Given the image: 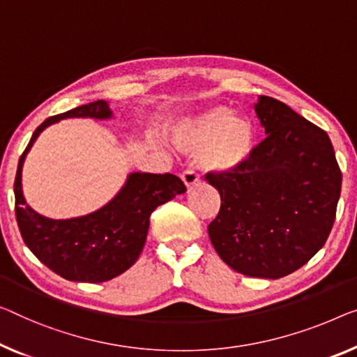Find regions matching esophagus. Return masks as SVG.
Returning a JSON list of instances; mask_svg holds the SVG:
<instances>
[{
	"label": "esophagus",
	"instance_id": "34e87169",
	"mask_svg": "<svg viewBox=\"0 0 357 357\" xmlns=\"http://www.w3.org/2000/svg\"><path fill=\"white\" fill-rule=\"evenodd\" d=\"M181 179L184 181L185 188L188 189H192L200 183V176L194 172V169H185V172L183 173V176H181Z\"/></svg>",
	"mask_w": 357,
	"mask_h": 357
}]
</instances>
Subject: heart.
<instances>
[{"label":"heart","instance_id":"1","mask_svg":"<svg viewBox=\"0 0 357 357\" xmlns=\"http://www.w3.org/2000/svg\"><path fill=\"white\" fill-rule=\"evenodd\" d=\"M179 151L199 153L200 163L211 172L227 173L243 167L255 152L257 131L248 119L227 107H213L181 121L173 131Z\"/></svg>","mask_w":357,"mask_h":357}]
</instances>
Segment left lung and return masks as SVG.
<instances>
[{
  "mask_svg": "<svg viewBox=\"0 0 357 357\" xmlns=\"http://www.w3.org/2000/svg\"><path fill=\"white\" fill-rule=\"evenodd\" d=\"M266 139L250 160L205 179L221 195L208 236L227 266L280 279L306 264L332 231L342 172L331 137L278 99L255 104Z\"/></svg>",
  "mask_w": 357,
  "mask_h": 357,
  "instance_id": "8db88e82",
  "label": "left lung"
}]
</instances>
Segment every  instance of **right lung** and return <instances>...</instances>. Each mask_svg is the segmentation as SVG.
Segmentation results:
<instances>
[{"label": "right lung", "mask_w": 357, "mask_h": 357, "mask_svg": "<svg viewBox=\"0 0 357 357\" xmlns=\"http://www.w3.org/2000/svg\"><path fill=\"white\" fill-rule=\"evenodd\" d=\"M112 115L109 102L94 100L50 116L36 128L19 158L14 181L19 231L30 252L67 280L98 284L130 269L144 248L152 211L185 192L184 183L174 174L131 173L120 192L89 215L51 220L26 205L22 192V167L40 132L63 119L109 120Z\"/></svg>", "instance_id": "obj_1"}]
</instances>
